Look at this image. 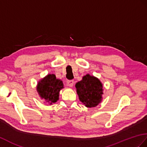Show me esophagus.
<instances>
[{
    "label": "esophagus",
    "instance_id": "esophagus-1",
    "mask_svg": "<svg viewBox=\"0 0 147 147\" xmlns=\"http://www.w3.org/2000/svg\"><path fill=\"white\" fill-rule=\"evenodd\" d=\"M67 85L69 87H72L74 85V81L73 80H67Z\"/></svg>",
    "mask_w": 147,
    "mask_h": 147
}]
</instances>
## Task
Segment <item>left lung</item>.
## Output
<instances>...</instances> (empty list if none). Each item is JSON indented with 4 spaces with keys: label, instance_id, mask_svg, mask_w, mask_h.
<instances>
[{
    "label": "left lung",
    "instance_id": "obj_1",
    "mask_svg": "<svg viewBox=\"0 0 147 147\" xmlns=\"http://www.w3.org/2000/svg\"><path fill=\"white\" fill-rule=\"evenodd\" d=\"M76 88L80 100L86 107H95L101 102L103 85L98 78L86 74L76 84Z\"/></svg>",
    "mask_w": 147,
    "mask_h": 147
}]
</instances>
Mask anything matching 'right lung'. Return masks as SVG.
Returning a JSON list of instances; mask_svg holds the SVG:
<instances>
[{
  "label": "right lung",
  "mask_w": 147,
  "mask_h": 147,
  "mask_svg": "<svg viewBox=\"0 0 147 147\" xmlns=\"http://www.w3.org/2000/svg\"><path fill=\"white\" fill-rule=\"evenodd\" d=\"M63 88L62 81L56 79L54 74H48L39 82L37 90L42 99L52 105L59 100V91Z\"/></svg>",
  "instance_id": "right-lung-1"
}]
</instances>
